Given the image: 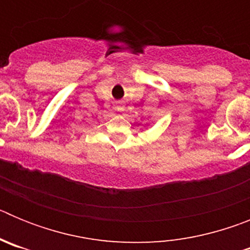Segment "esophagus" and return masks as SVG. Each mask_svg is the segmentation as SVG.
Segmentation results:
<instances>
[{"mask_svg":"<svg viewBox=\"0 0 250 250\" xmlns=\"http://www.w3.org/2000/svg\"><path fill=\"white\" fill-rule=\"evenodd\" d=\"M124 109H125V105H124L123 101H118V103H116V110H119V111H123Z\"/></svg>","mask_w":250,"mask_h":250,"instance_id":"34e87169","label":"esophagus"}]
</instances>
